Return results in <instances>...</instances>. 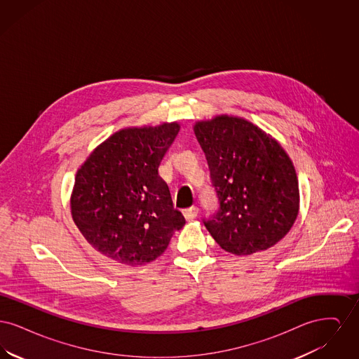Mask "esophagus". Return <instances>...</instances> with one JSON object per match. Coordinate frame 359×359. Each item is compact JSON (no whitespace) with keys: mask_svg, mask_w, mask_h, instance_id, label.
<instances>
[{"mask_svg":"<svg viewBox=\"0 0 359 359\" xmlns=\"http://www.w3.org/2000/svg\"><path fill=\"white\" fill-rule=\"evenodd\" d=\"M198 214H199V208H198L196 205L188 207V208H186V210L183 211V215H184V218H186L187 221H192V219H195V218L198 217Z\"/></svg>","mask_w":359,"mask_h":359,"instance_id":"esophagus-1","label":"esophagus"}]
</instances>
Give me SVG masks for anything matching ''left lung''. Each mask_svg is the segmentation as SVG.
Here are the masks:
<instances>
[{"label": "left lung", "instance_id": "left-lung-1", "mask_svg": "<svg viewBox=\"0 0 359 359\" xmlns=\"http://www.w3.org/2000/svg\"><path fill=\"white\" fill-rule=\"evenodd\" d=\"M219 208L205 229L223 250L249 256L284 238L299 214V182L283 147L249 121L218 116L194 126Z\"/></svg>", "mask_w": 359, "mask_h": 359}]
</instances>
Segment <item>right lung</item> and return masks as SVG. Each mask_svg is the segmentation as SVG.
<instances>
[{"instance_id": "right-lung-1", "label": "right lung", "mask_w": 359, "mask_h": 359, "mask_svg": "<svg viewBox=\"0 0 359 359\" xmlns=\"http://www.w3.org/2000/svg\"><path fill=\"white\" fill-rule=\"evenodd\" d=\"M179 130L177 122L122 129L97 147L76 172L71 215L103 256L144 265L161 256L173 233L184 226L158 175Z\"/></svg>"}]
</instances>
